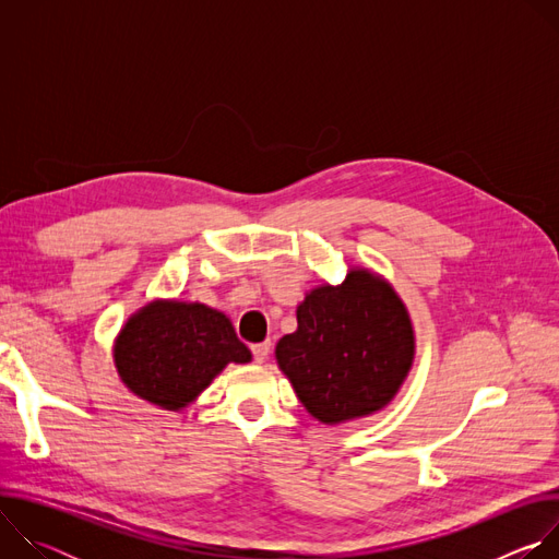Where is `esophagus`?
I'll use <instances>...</instances> for the list:
<instances>
[{
	"instance_id": "1",
	"label": "esophagus",
	"mask_w": 559,
	"mask_h": 559,
	"mask_svg": "<svg viewBox=\"0 0 559 559\" xmlns=\"http://www.w3.org/2000/svg\"><path fill=\"white\" fill-rule=\"evenodd\" d=\"M270 341H265V343H259V345H252V356H254V360L257 362H263L265 358H267V354H270Z\"/></svg>"
}]
</instances>
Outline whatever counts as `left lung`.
Instances as JSON below:
<instances>
[{
  "label": "left lung",
  "mask_w": 559,
  "mask_h": 559,
  "mask_svg": "<svg viewBox=\"0 0 559 559\" xmlns=\"http://www.w3.org/2000/svg\"><path fill=\"white\" fill-rule=\"evenodd\" d=\"M296 318L276 360L313 418L336 425L391 403L414 362V328L389 283L352 270L343 285L309 292Z\"/></svg>",
  "instance_id": "8db88e82"
}]
</instances>
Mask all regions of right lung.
<instances>
[{
	"label": "right lung",
	"mask_w": 559,
	"mask_h": 559,
	"mask_svg": "<svg viewBox=\"0 0 559 559\" xmlns=\"http://www.w3.org/2000/svg\"><path fill=\"white\" fill-rule=\"evenodd\" d=\"M250 360L229 318L201 302H150L115 343V365L126 386L170 412L188 407L227 362Z\"/></svg>",
	"instance_id": "add662e5"
}]
</instances>
